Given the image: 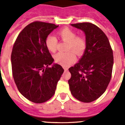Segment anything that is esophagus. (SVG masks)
Masks as SVG:
<instances>
[{
	"mask_svg": "<svg viewBox=\"0 0 125 125\" xmlns=\"http://www.w3.org/2000/svg\"><path fill=\"white\" fill-rule=\"evenodd\" d=\"M64 69L65 71H68V68H66V67H64Z\"/></svg>",
	"mask_w": 125,
	"mask_h": 125,
	"instance_id": "1",
	"label": "esophagus"
}]
</instances>
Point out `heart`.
Returning a JSON list of instances; mask_svg holds the SVG:
<instances>
[{"label": "heart", "instance_id": "b5f03b06", "mask_svg": "<svg viewBox=\"0 0 125 125\" xmlns=\"http://www.w3.org/2000/svg\"><path fill=\"white\" fill-rule=\"evenodd\" d=\"M57 35L62 41L67 42L66 50L68 51L58 52L55 55L54 58L56 63L67 67L76 60V54L74 51L79 55L82 54L84 52L86 47V40L84 36H76V32L68 27H64L59 30L57 32ZM45 43L46 47L49 51L51 52L56 51L58 42L56 37L49 35L46 37Z\"/></svg>", "mask_w": 125, "mask_h": 125}]
</instances>
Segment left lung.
I'll return each instance as SVG.
<instances>
[{"label":"left lung","instance_id":"left-lung-1","mask_svg":"<svg viewBox=\"0 0 125 125\" xmlns=\"http://www.w3.org/2000/svg\"><path fill=\"white\" fill-rule=\"evenodd\" d=\"M86 35V47L79 62L69 69L71 94L81 102L90 103L106 91L111 78L113 54L106 34L90 22L71 24Z\"/></svg>","mask_w":125,"mask_h":125}]
</instances>
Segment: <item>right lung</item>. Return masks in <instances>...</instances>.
<instances>
[{"instance_id": "right-lung-1", "label": "right lung", "mask_w": 125, "mask_h": 125, "mask_svg": "<svg viewBox=\"0 0 125 125\" xmlns=\"http://www.w3.org/2000/svg\"><path fill=\"white\" fill-rule=\"evenodd\" d=\"M59 25L36 21L24 27L17 36L11 54L14 81L19 92L35 103L49 100L54 94L64 69L55 64L46 46V39Z\"/></svg>"}]
</instances>
